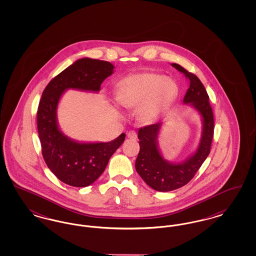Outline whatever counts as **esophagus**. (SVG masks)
<instances>
[{
    "mask_svg": "<svg viewBox=\"0 0 256 256\" xmlns=\"http://www.w3.org/2000/svg\"><path fill=\"white\" fill-rule=\"evenodd\" d=\"M126 136H128V138H130V139H136V138H137V134H136V132H134V130H130V132H126Z\"/></svg>",
    "mask_w": 256,
    "mask_h": 256,
    "instance_id": "obj_1",
    "label": "esophagus"
}]
</instances>
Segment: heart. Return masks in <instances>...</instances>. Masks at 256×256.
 Instances as JSON below:
<instances>
[{"mask_svg":"<svg viewBox=\"0 0 256 256\" xmlns=\"http://www.w3.org/2000/svg\"><path fill=\"white\" fill-rule=\"evenodd\" d=\"M178 93V86L170 78L156 73L135 74L120 82L116 98L126 108H134L144 104L141 115L152 118L170 104Z\"/></svg>","mask_w":256,"mask_h":256,"instance_id":"1","label":"heart"}]
</instances>
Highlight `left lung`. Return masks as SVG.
Returning <instances> with one entry per match:
<instances>
[{
  "mask_svg": "<svg viewBox=\"0 0 256 256\" xmlns=\"http://www.w3.org/2000/svg\"><path fill=\"white\" fill-rule=\"evenodd\" d=\"M172 66L182 73L189 80L190 86L183 102L190 104L200 113L204 128L200 142L195 154L178 164L165 160L159 152L158 135L161 122L146 126L139 130L140 150L135 162V169L150 188L159 192L178 189L194 178L210 154L214 134V116L204 86L196 74L188 72L182 66L176 63H172Z\"/></svg>",
  "mask_w": 256,
  "mask_h": 256,
  "instance_id": "1",
  "label": "left lung"
}]
</instances>
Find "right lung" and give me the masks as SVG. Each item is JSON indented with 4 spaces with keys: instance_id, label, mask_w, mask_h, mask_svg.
<instances>
[{
    "instance_id": "obj_1",
    "label": "right lung",
    "mask_w": 256,
    "mask_h": 256,
    "mask_svg": "<svg viewBox=\"0 0 256 256\" xmlns=\"http://www.w3.org/2000/svg\"><path fill=\"white\" fill-rule=\"evenodd\" d=\"M113 69L114 66L108 61L78 60L54 76L42 93L37 110L42 156L54 174L70 186L86 187L97 180L112 154L124 141L126 134L108 143H78L71 140L58 126L60 98L69 88L98 92Z\"/></svg>"
}]
</instances>
